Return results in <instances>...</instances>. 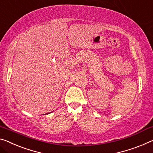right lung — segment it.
Wrapping results in <instances>:
<instances>
[{"mask_svg":"<svg viewBox=\"0 0 153 153\" xmlns=\"http://www.w3.org/2000/svg\"><path fill=\"white\" fill-rule=\"evenodd\" d=\"M47 114H48V113H47Z\"/></svg>","mask_w":153,"mask_h":153,"instance_id":"add662e5","label":"right lung"}]
</instances>
